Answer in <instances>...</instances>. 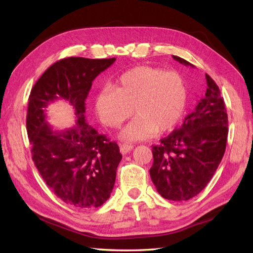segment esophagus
<instances>
[{"mask_svg": "<svg viewBox=\"0 0 253 253\" xmlns=\"http://www.w3.org/2000/svg\"><path fill=\"white\" fill-rule=\"evenodd\" d=\"M132 149H133L132 144H127V143H122V144H120V150H121V152H122L123 154H126V153H128V152H130Z\"/></svg>", "mask_w": 253, "mask_h": 253, "instance_id": "esophagus-1", "label": "esophagus"}]
</instances>
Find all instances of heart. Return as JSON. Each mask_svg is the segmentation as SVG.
Here are the masks:
<instances>
[{
    "instance_id": "obj_1",
    "label": "heart",
    "mask_w": 253,
    "mask_h": 253,
    "mask_svg": "<svg viewBox=\"0 0 253 253\" xmlns=\"http://www.w3.org/2000/svg\"><path fill=\"white\" fill-rule=\"evenodd\" d=\"M187 105L185 80L178 73L139 66L121 75L95 95V112L110 128H118L133 113L137 115L121 133L126 140H146L173 130Z\"/></svg>"
}]
</instances>
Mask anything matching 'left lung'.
I'll return each mask as SVG.
<instances>
[{
    "label": "left lung",
    "mask_w": 253,
    "mask_h": 253,
    "mask_svg": "<svg viewBox=\"0 0 253 253\" xmlns=\"http://www.w3.org/2000/svg\"><path fill=\"white\" fill-rule=\"evenodd\" d=\"M173 58L193 67L184 58ZM207 91L195 112L185 117L178 129L152 146L150 176L163 198L186 201L201 192L211 180L226 149L228 118L215 82L206 74Z\"/></svg>",
    "instance_id": "8db88e82"
}]
</instances>
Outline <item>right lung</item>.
<instances>
[{
  "label": "right lung",
  "mask_w": 253,
  "mask_h": 253,
  "mask_svg": "<svg viewBox=\"0 0 253 253\" xmlns=\"http://www.w3.org/2000/svg\"><path fill=\"white\" fill-rule=\"evenodd\" d=\"M115 60L63 58L42 74L29 95L26 126L36 168L55 196L79 209L99 208L110 198L123 158L117 143L84 118L92 82ZM57 98L68 100L78 117L64 132L51 129L43 110Z\"/></svg>",
  "instance_id": "1"
}]
</instances>
